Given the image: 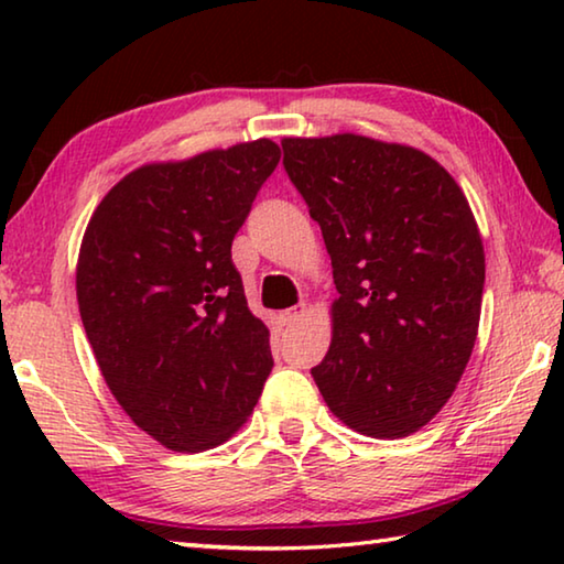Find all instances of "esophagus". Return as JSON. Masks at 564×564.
<instances>
[{
  "label": "esophagus",
  "mask_w": 564,
  "mask_h": 564,
  "mask_svg": "<svg viewBox=\"0 0 564 564\" xmlns=\"http://www.w3.org/2000/svg\"><path fill=\"white\" fill-rule=\"evenodd\" d=\"M305 316V305H293V308L283 311V323L285 326H295V323L303 321Z\"/></svg>",
  "instance_id": "34e87169"
}]
</instances>
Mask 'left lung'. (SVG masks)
<instances>
[{"label":"left lung","instance_id":"1","mask_svg":"<svg viewBox=\"0 0 564 564\" xmlns=\"http://www.w3.org/2000/svg\"><path fill=\"white\" fill-rule=\"evenodd\" d=\"M281 147L340 293L330 348L311 376L360 435L415 433L453 395L477 338L485 251L470 204L413 147L356 133Z\"/></svg>","mask_w":564,"mask_h":564}]
</instances>
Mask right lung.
Segmentation results:
<instances>
[{
    "instance_id": "add662e5",
    "label": "right lung",
    "mask_w": 564,
    "mask_h": 564,
    "mask_svg": "<svg viewBox=\"0 0 564 564\" xmlns=\"http://www.w3.org/2000/svg\"><path fill=\"white\" fill-rule=\"evenodd\" d=\"M279 159L259 139L141 166L101 198L84 234L76 299L101 376L171 451L228 441L273 368L231 243Z\"/></svg>"
}]
</instances>
